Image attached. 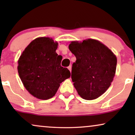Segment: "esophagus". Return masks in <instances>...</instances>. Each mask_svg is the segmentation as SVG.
<instances>
[{"mask_svg": "<svg viewBox=\"0 0 135 135\" xmlns=\"http://www.w3.org/2000/svg\"><path fill=\"white\" fill-rule=\"evenodd\" d=\"M68 69H69V71H70V72H71V69H72V66H69V67H68Z\"/></svg>", "mask_w": 135, "mask_h": 135, "instance_id": "1", "label": "esophagus"}]
</instances>
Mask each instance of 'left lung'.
<instances>
[{
  "label": "left lung",
  "instance_id": "left-lung-1",
  "mask_svg": "<svg viewBox=\"0 0 135 135\" xmlns=\"http://www.w3.org/2000/svg\"><path fill=\"white\" fill-rule=\"evenodd\" d=\"M69 49L76 57L71 77L77 93L86 100L98 98L113 81L117 57L107 46L93 38L72 41Z\"/></svg>",
  "mask_w": 135,
  "mask_h": 135
}]
</instances>
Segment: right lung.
Returning a JSON list of instances; mask_svg holds the SVG:
<instances>
[{"label": "right lung", "mask_w": 135, "mask_h": 135, "mask_svg": "<svg viewBox=\"0 0 135 135\" xmlns=\"http://www.w3.org/2000/svg\"><path fill=\"white\" fill-rule=\"evenodd\" d=\"M58 45L52 38H36L18 61V74L24 86L39 99L54 97L61 83L71 76L69 70L61 66L60 55L56 52Z\"/></svg>", "instance_id": "right-lung-1"}]
</instances>
